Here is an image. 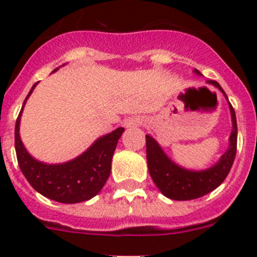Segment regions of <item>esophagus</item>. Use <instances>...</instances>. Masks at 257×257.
Listing matches in <instances>:
<instances>
[{
    "label": "esophagus",
    "mask_w": 257,
    "mask_h": 257,
    "mask_svg": "<svg viewBox=\"0 0 257 257\" xmlns=\"http://www.w3.org/2000/svg\"><path fill=\"white\" fill-rule=\"evenodd\" d=\"M123 124L127 128H134V127H138L142 124V119L139 117H128L124 119Z\"/></svg>",
    "instance_id": "esophagus-1"
}]
</instances>
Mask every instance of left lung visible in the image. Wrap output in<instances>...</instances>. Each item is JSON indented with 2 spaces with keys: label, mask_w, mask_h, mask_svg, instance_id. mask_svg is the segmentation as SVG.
<instances>
[{
  "label": "left lung",
  "mask_w": 257,
  "mask_h": 257,
  "mask_svg": "<svg viewBox=\"0 0 257 257\" xmlns=\"http://www.w3.org/2000/svg\"><path fill=\"white\" fill-rule=\"evenodd\" d=\"M201 76L198 69L193 70ZM207 83L217 87L228 100L225 91L216 81H207ZM231 115V134L229 136V148L220 157V160L211 167L201 171L184 169L176 165L167 157L160 144L151 135H145L147 139V161L148 170L157 188L163 196L175 201H189L206 196L207 193L216 189L222 181L225 180L234 162L237 153V118L231 104L229 103Z\"/></svg>",
  "instance_id": "obj_1"
}]
</instances>
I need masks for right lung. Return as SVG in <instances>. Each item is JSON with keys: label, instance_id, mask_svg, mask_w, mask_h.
Here are the masks:
<instances>
[{"label": "right lung", "instance_id": "right-lung-1", "mask_svg": "<svg viewBox=\"0 0 257 257\" xmlns=\"http://www.w3.org/2000/svg\"><path fill=\"white\" fill-rule=\"evenodd\" d=\"M36 85L37 83L27 95L15 123V151L20 170L32 187L52 201L60 203L88 201L103 189L108 180L113 153L124 128L118 127L110 134L99 138L87 151L72 161L56 165L40 162L28 153L19 134L23 108Z\"/></svg>", "mask_w": 257, "mask_h": 257}]
</instances>
